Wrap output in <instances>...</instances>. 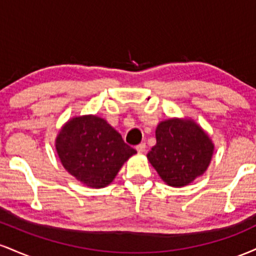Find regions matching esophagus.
<instances>
[{"mask_svg": "<svg viewBox=\"0 0 256 256\" xmlns=\"http://www.w3.org/2000/svg\"><path fill=\"white\" fill-rule=\"evenodd\" d=\"M146 143H140V144H138V146H136V150H137L138 152H140V154H142V152H146Z\"/></svg>", "mask_w": 256, "mask_h": 256, "instance_id": "esophagus-1", "label": "esophagus"}]
</instances>
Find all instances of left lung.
<instances>
[{
    "label": "left lung",
    "mask_w": 256,
    "mask_h": 256,
    "mask_svg": "<svg viewBox=\"0 0 256 256\" xmlns=\"http://www.w3.org/2000/svg\"><path fill=\"white\" fill-rule=\"evenodd\" d=\"M155 136L156 144L146 158L165 183L182 188L206 172L214 144L194 120L173 118L161 122Z\"/></svg>",
    "instance_id": "8db88e82"
}]
</instances>
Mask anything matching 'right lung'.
<instances>
[{
  "instance_id": "right-lung-1",
  "label": "right lung",
  "mask_w": 256,
  "mask_h": 256,
  "mask_svg": "<svg viewBox=\"0 0 256 256\" xmlns=\"http://www.w3.org/2000/svg\"><path fill=\"white\" fill-rule=\"evenodd\" d=\"M55 146L61 164L90 188H104L136 150L122 134L98 116H74L58 132Z\"/></svg>"
}]
</instances>
